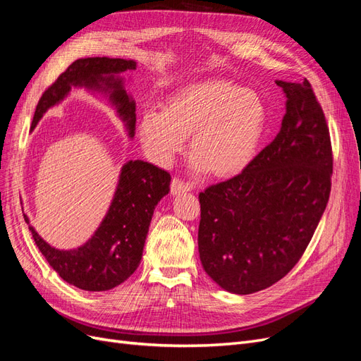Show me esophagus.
<instances>
[{
  "label": "esophagus",
  "instance_id": "1",
  "mask_svg": "<svg viewBox=\"0 0 361 361\" xmlns=\"http://www.w3.org/2000/svg\"><path fill=\"white\" fill-rule=\"evenodd\" d=\"M191 190H192V185H190L187 182H183V180L178 179V178H174L171 180V194L173 195H180V194L188 192Z\"/></svg>",
  "mask_w": 361,
  "mask_h": 361
}]
</instances>
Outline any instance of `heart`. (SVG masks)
Listing matches in <instances>:
<instances>
[{"instance_id":"b5f03b06","label":"heart","mask_w":361,"mask_h":361,"mask_svg":"<svg viewBox=\"0 0 361 361\" xmlns=\"http://www.w3.org/2000/svg\"><path fill=\"white\" fill-rule=\"evenodd\" d=\"M265 126V105L255 92L228 80H206L173 93L162 111L146 110L138 137L152 159L169 166L191 135L192 170L232 178L256 157Z\"/></svg>"}]
</instances>
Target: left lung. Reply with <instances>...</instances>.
Segmentation results:
<instances>
[{"label": "left lung", "instance_id": "8db88e82", "mask_svg": "<svg viewBox=\"0 0 361 361\" xmlns=\"http://www.w3.org/2000/svg\"><path fill=\"white\" fill-rule=\"evenodd\" d=\"M281 128L241 174L199 194V253L218 286L238 295L274 285L297 265L329 203V126L307 80H277Z\"/></svg>", "mask_w": 361, "mask_h": 361}]
</instances>
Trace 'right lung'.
I'll return each mask as SVG.
<instances>
[{"instance_id":"1","label":"right lung","mask_w":361,"mask_h":361,"mask_svg":"<svg viewBox=\"0 0 361 361\" xmlns=\"http://www.w3.org/2000/svg\"><path fill=\"white\" fill-rule=\"evenodd\" d=\"M135 68L134 60L125 59L90 57L73 61L42 94L31 129L73 87H84L108 97L117 117L123 122L128 137L134 138L135 101L125 90V78L120 73L135 71ZM170 180V173L154 164L140 159L125 162L114 197L99 227L89 241L72 250L49 245L30 224L25 214L24 218L40 253L64 281L82 290H108L123 283L138 268L152 216L158 202L169 194Z\"/></svg>"}]
</instances>
